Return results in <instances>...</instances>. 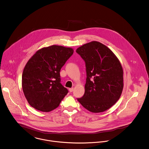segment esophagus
Wrapping results in <instances>:
<instances>
[{
  "label": "esophagus",
  "mask_w": 149,
  "mask_h": 149,
  "mask_svg": "<svg viewBox=\"0 0 149 149\" xmlns=\"http://www.w3.org/2000/svg\"><path fill=\"white\" fill-rule=\"evenodd\" d=\"M73 90H74V88H70V89H69V91H70V92H72Z\"/></svg>",
  "instance_id": "esophagus-1"
}]
</instances>
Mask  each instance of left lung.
I'll return each mask as SVG.
<instances>
[{"instance_id":"1","label":"left lung","mask_w":149,"mask_h":149,"mask_svg":"<svg viewBox=\"0 0 149 149\" xmlns=\"http://www.w3.org/2000/svg\"><path fill=\"white\" fill-rule=\"evenodd\" d=\"M85 60L86 82L79 103L93 113L103 112L112 107L122 93L123 70L119 59L103 44L93 41L76 50Z\"/></svg>"}]
</instances>
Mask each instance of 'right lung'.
I'll list each match as a JSON object with an SVG mask.
<instances>
[{
    "label": "right lung",
    "mask_w": 149,
    "mask_h": 149,
    "mask_svg": "<svg viewBox=\"0 0 149 149\" xmlns=\"http://www.w3.org/2000/svg\"><path fill=\"white\" fill-rule=\"evenodd\" d=\"M73 53L72 48L53 45L38 50L28 61L22 87L31 107L44 112L59 107L68 93L60 84V71Z\"/></svg>",
    "instance_id": "right-lung-1"
}]
</instances>
